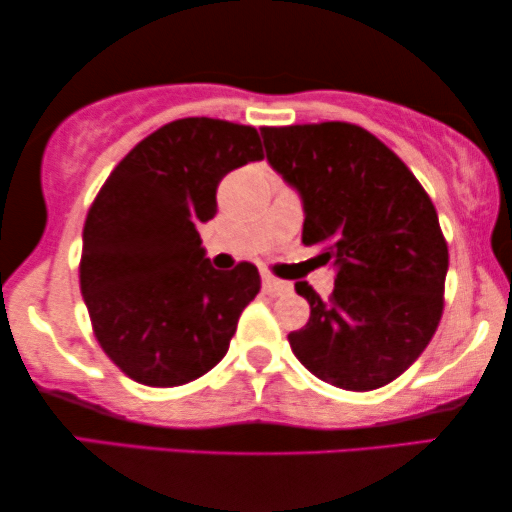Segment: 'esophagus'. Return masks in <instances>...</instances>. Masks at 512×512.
I'll return each instance as SVG.
<instances>
[{"mask_svg": "<svg viewBox=\"0 0 512 512\" xmlns=\"http://www.w3.org/2000/svg\"><path fill=\"white\" fill-rule=\"evenodd\" d=\"M262 286H264V293H267V295H286V293H290V290H293L290 283L278 281V278L271 276V274L262 276Z\"/></svg>", "mask_w": 512, "mask_h": 512, "instance_id": "esophagus-1", "label": "esophagus"}]
</instances>
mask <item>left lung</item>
<instances>
[{"label":"left lung","instance_id":"obj_1","mask_svg":"<svg viewBox=\"0 0 512 512\" xmlns=\"http://www.w3.org/2000/svg\"><path fill=\"white\" fill-rule=\"evenodd\" d=\"M271 167L297 189L302 243L335 269L328 300L307 281L309 321L288 335L323 383L368 392L399 378L444 312L449 248L420 181L383 141L349 122L262 127Z\"/></svg>","mask_w":512,"mask_h":512}]
</instances>
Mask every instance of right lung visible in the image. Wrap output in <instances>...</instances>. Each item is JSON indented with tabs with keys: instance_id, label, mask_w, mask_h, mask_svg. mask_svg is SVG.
<instances>
[{
	"instance_id": "obj_1",
	"label": "right lung",
	"mask_w": 512,
	"mask_h": 512,
	"mask_svg": "<svg viewBox=\"0 0 512 512\" xmlns=\"http://www.w3.org/2000/svg\"><path fill=\"white\" fill-rule=\"evenodd\" d=\"M262 158L255 127L181 118L139 141L94 198L80 290L101 349L137 383L186 385L224 359L260 271L212 267L198 226L217 215L224 174Z\"/></svg>"
}]
</instances>
